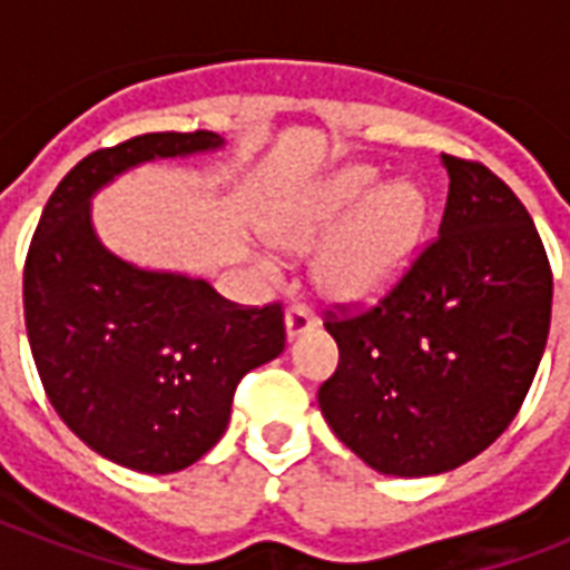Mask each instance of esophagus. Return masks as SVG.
Returning a JSON list of instances; mask_svg holds the SVG:
<instances>
[{"mask_svg": "<svg viewBox=\"0 0 570 570\" xmlns=\"http://www.w3.org/2000/svg\"><path fill=\"white\" fill-rule=\"evenodd\" d=\"M284 322H286V337L289 340L302 337V334L316 328V316H313V311L307 307V304H293V307L286 311Z\"/></svg>", "mask_w": 570, "mask_h": 570, "instance_id": "esophagus-1", "label": "esophagus"}]
</instances>
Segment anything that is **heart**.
Instances as JSON below:
<instances>
[{"mask_svg": "<svg viewBox=\"0 0 570 570\" xmlns=\"http://www.w3.org/2000/svg\"><path fill=\"white\" fill-rule=\"evenodd\" d=\"M366 165H348L286 191L263 213V236L275 248L307 250L334 239L316 259V284L337 302H375L411 266L429 204L414 183H390Z\"/></svg>", "mask_w": 570, "mask_h": 570, "instance_id": "heart-1", "label": "heart"}]
</instances>
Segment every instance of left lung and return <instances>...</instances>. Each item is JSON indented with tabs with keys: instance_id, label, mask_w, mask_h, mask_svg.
<instances>
[{
	"instance_id": "1",
	"label": "left lung",
	"mask_w": 570,
	"mask_h": 570,
	"mask_svg": "<svg viewBox=\"0 0 570 570\" xmlns=\"http://www.w3.org/2000/svg\"><path fill=\"white\" fill-rule=\"evenodd\" d=\"M441 163L438 239L375 307L325 322L340 364L320 387L322 416L384 476H434L488 450L550 331L553 275L527 206L482 163Z\"/></svg>"
}]
</instances>
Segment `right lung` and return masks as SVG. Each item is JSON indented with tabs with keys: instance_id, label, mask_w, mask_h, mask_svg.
Returning <instances> with one entry per match:
<instances>
[{
	"instance_id": "add662e5",
	"label": "right lung",
	"mask_w": 570,
	"mask_h": 570,
	"mask_svg": "<svg viewBox=\"0 0 570 570\" xmlns=\"http://www.w3.org/2000/svg\"><path fill=\"white\" fill-rule=\"evenodd\" d=\"M222 145L197 129L94 150L47 200L22 268L26 334L49 402L79 441L138 473H177L222 441L242 375L284 352V311L120 259L94 230L91 197L136 165Z\"/></svg>"
}]
</instances>
